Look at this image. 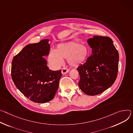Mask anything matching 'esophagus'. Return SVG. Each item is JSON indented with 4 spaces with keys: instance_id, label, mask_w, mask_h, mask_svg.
<instances>
[{
    "instance_id": "34e87169",
    "label": "esophagus",
    "mask_w": 133,
    "mask_h": 133,
    "mask_svg": "<svg viewBox=\"0 0 133 133\" xmlns=\"http://www.w3.org/2000/svg\"><path fill=\"white\" fill-rule=\"evenodd\" d=\"M69 72V69L66 68H64L62 69L61 70V73L62 75H65V74H66L67 73H68Z\"/></svg>"
}]
</instances>
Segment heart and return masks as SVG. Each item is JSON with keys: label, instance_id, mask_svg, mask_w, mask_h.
<instances>
[{"label": "heart", "instance_id": "obj_1", "mask_svg": "<svg viewBox=\"0 0 133 133\" xmlns=\"http://www.w3.org/2000/svg\"><path fill=\"white\" fill-rule=\"evenodd\" d=\"M90 55V49L79 42H70L58 44L56 50L51 49L49 52L48 60L53 68L60 67L63 58H66L68 63L72 66L84 63Z\"/></svg>", "mask_w": 133, "mask_h": 133}]
</instances>
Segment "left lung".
<instances>
[{"label": "left lung", "mask_w": 133, "mask_h": 133, "mask_svg": "<svg viewBox=\"0 0 133 133\" xmlns=\"http://www.w3.org/2000/svg\"><path fill=\"white\" fill-rule=\"evenodd\" d=\"M92 54L77 70L80 75L78 85L86 95H99L115 81L118 70L119 54L109 37L94 36L88 39Z\"/></svg>", "instance_id": "1"}]
</instances>
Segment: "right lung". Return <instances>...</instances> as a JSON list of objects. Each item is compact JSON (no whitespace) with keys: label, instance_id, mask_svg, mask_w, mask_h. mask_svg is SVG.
<instances>
[{"label":"right lung","instance_id":"1","mask_svg":"<svg viewBox=\"0 0 133 133\" xmlns=\"http://www.w3.org/2000/svg\"><path fill=\"white\" fill-rule=\"evenodd\" d=\"M49 39L29 44L15 56L11 77L17 89L28 99L37 103L53 99L62 77L61 70L52 71L44 56L50 51Z\"/></svg>","mask_w":133,"mask_h":133}]
</instances>
